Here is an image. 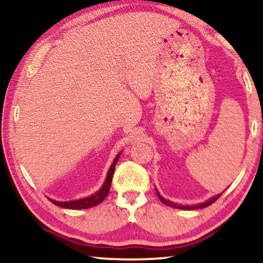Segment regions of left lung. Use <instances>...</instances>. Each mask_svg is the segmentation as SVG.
Wrapping results in <instances>:
<instances>
[{
  "mask_svg": "<svg viewBox=\"0 0 263 263\" xmlns=\"http://www.w3.org/2000/svg\"><path fill=\"white\" fill-rule=\"evenodd\" d=\"M157 191V196L159 197L160 201H161L163 204H166L168 206H172V208H175V209H181V210H196V209H203V208H206L209 205H211L212 203H215L218 198L220 197V195H217V196H213L210 199H208V201L203 202V203H199V204H196V205H180V204H176V203H173L171 201H168V199H164L161 195H160L159 191L155 189Z\"/></svg>",
  "mask_w": 263,
  "mask_h": 263,
  "instance_id": "8db88e82",
  "label": "left lung"
}]
</instances>
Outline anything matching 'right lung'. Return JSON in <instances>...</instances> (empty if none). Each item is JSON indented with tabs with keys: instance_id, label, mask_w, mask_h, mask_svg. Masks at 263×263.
Segmentation results:
<instances>
[{
	"instance_id": "obj_1",
	"label": "right lung",
	"mask_w": 263,
	"mask_h": 263,
	"mask_svg": "<svg viewBox=\"0 0 263 263\" xmlns=\"http://www.w3.org/2000/svg\"><path fill=\"white\" fill-rule=\"evenodd\" d=\"M121 154H122V152H119L117 155H116L114 162L111 163V166L109 168L108 175H106V179L104 181L103 185H102L100 190L96 191L94 195L88 196V197H84V198L77 199V201H67V202H59V201H55V199H52V198H48V199H50L53 204H55L57 206L65 208V209H72V210H81V209H89V208H92L95 205H99L101 202L104 201L105 197L109 194L111 181H112V176H114V172H115V166H116V163H117L119 157H121Z\"/></svg>"
}]
</instances>
